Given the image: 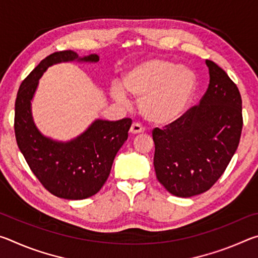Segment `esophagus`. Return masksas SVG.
Returning <instances> with one entry per match:
<instances>
[{"instance_id":"esophagus-1","label":"esophagus","mask_w":258,"mask_h":258,"mask_svg":"<svg viewBox=\"0 0 258 258\" xmlns=\"http://www.w3.org/2000/svg\"><path fill=\"white\" fill-rule=\"evenodd\" d=\"M143 132H145V128H143L142 126L138 124V123H133L132 126H131V128H130L131 134H141Z\"/></svg>"}]
</instances>
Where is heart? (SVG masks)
Segmentation results:
<instances>
[{
    "mask_svg": "<svg viewBox=\"0 0 258 258\" xmlns=\"http://www.w3.org/2000/svg\"><path fill=\"white\" fill-rule=\"evenodd\" d=\"M197 89L191 68L164 59H146L126 69L120 87L111 86L110 97L125 103L126 93L139 100L142 116L156 125H168L181 118Z\"/></svg>",
    "mask_w": 258,
    "mask_h": 258,
    "instance_id": "obj_1",
    "label": "heart"
}]
</instances>
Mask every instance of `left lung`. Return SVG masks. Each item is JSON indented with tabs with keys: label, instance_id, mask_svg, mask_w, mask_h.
I'll return each instance as SVG.
<instances>
[{
	"label": "left lung",
	"instance_id": "left-lung-1",
	"mask_svg": "<svg viewBox=\"0 0 258 258\" xmlns=\"http://www.w3.org/2000/svg\"><path fill=\"white\" fill-rule=\"evenodd\" d=\"M209 85L198 106L166 130L155 128L156 176L169 194L189 198L211 189L241 137L242 101L223 69L206 60Z\"/></svg>",
	"mask_w": 258,
	"mask_h": 258
}]
</instances>
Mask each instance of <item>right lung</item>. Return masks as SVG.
<instances>
[{
    "mask_svg": "<svg viewBox=\"0 0 258 258\" xmlns=\"http://www.w3.org/2000/svg\"><path fill=\"white\" fill-rule=\"evenodd\" d=\"M95 53L78 55L60 51L46 56L25 78L15 106V133L18 147L45 189L59 198L81 200L100 191L110 174L117 152L127 140L132 119L116 121L97 118L84 132L68 141L43 134L35 124L32 101L47 68L62 62L97 63Z\"/></svg>",
    "mask_w": 258,
    "mask_h": 258,
    "instance_id": "add662e5",
    "label": "right lung"
}]
</instances>
